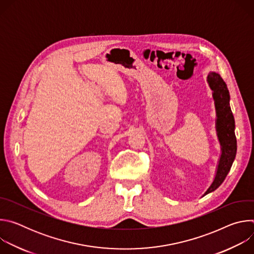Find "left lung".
<instances>
[{"label": "left lung", "mask_w": 254, "mask_h": 254, "mask_svg": "<svg viewBox=\"0 0 254 254\" xmlns=\"http://www.w3.org/2000/svg\"><path fill=\"white\" fill-rule=\"evenodd\" d=\"M207 81L213 91L212 95L216 110V131L220 142L221 155L213 182L203 196L215 191L223 183L231 169L237 151V141L234 131L235 122L229 104L230 95L227 85L216 72H210L207 76Z\"/></svg>", "instance_id": "obj_1"}]
</instances>
